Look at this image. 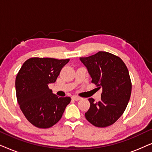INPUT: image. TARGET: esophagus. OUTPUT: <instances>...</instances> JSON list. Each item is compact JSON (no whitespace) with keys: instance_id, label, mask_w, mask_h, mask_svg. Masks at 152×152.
I'll use <instances>...</instances> for the list:
<instances>
[{"instance_id":"esophagus-1","label":"esophagus","mask_w":152,"mask_h":152,"mask_svg":"<svg viewBox=\"0 0 152 152\" xmlns=\"http://www.w3.org/2000/svg\"><path fill=\"white\" fill-rule=\"evenodd\" d=\"M81 99H82V97H78V96H76V95H74V96L72 97V99H73V100H75V101L80 100Z\"/></svg>"}]
</instances>
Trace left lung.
Returning <instances> with one entry per match:
<instances>
[{
	"instance_id": "8db88e82",
	"label": "left lung",
	"mask_w": 152,
	"mask_h": 152,
	"mask_svg": "<svg viewBox=\"0 0 152 152\" xmlns=\"http://www.w3.org/2000/svg\"><path fill=\"white\" fill-rule=\"evenodd\" d=\"M93 83L102 89L101 99L89 98L86 120L97 127H107L117 121L125 111L132 93V82L125 64L119 57L99 51L88 57H80Z\"/></svg>"
}]
</instances>
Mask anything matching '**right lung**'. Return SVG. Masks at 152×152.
Returning <instances> with one entry per match:
<instances>
[{
	"mask_svg": "<svg viewBox=\"0 0 152 152\" xmlns=\"http://www.w3.org/2000/svg\"><path fill=\"white\" fill-rule=\"evenodd\" d=\"M69 60L30 58L24 62L16 75V98L20 109L37 127L47 129L55 125L70 102V97H59L48 88Z\"/></svg>",
	"mask_w": 152,
	"mask_h": 152,
	"instance_id": "right-lung-1",
	"label": "right lung"
}]
</instances>
